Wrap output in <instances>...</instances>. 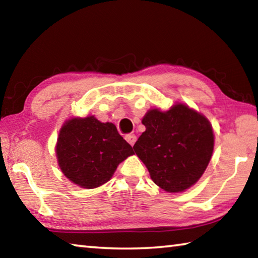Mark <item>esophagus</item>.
I'll return each instance as SVG.
<instances>
[{
	"instance_id": "1",
	"label": "esophagus",
	"mask_w": 258,
	"mask_h": 258,
	"mask_svg": "<svg viewBox=\"0 0 258 258\" xmlns=\"http://www.w3.org/2000/svg\"><path fill=\"white\" fill-rule=\"evenodd\" d=\"M125 140L130 143L131 146H134L135 141H137V137H135L134 134H127V135H126V137H125Z\"/></svg>"
}]
</instances>
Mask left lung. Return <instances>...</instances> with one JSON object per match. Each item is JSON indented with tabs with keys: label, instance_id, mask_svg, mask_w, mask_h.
Wrapping results in <instances>:
<instances>
[{
	"label": "left lung",
	"instance_id": "left-lung-1",
	"mask_svg": "<svg viewBox=\"0 0 258 258\" xmlns=\"http://www.w3.org/2000/svg\"><path fill=\"white\" fill-rule=\"evenodd\" d=\"M146 126L133 146L151 180L165 191L189 189L206 171L214 150V131L203 113L177 102L166 111L148 110Z\"/></svg>",
	"mask_w": 258,
	"mask_h": 258
}]
</instances>
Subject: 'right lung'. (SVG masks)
Here are the masks:
<instances>
[{
	"label": "right lung",
	"instance_id": "obj_1",
	"mask_svg": "<svg viewBox=\"0 0 258 258\" xmlns=\"http://www.w3.org/2000/svg\"><path fill=\"white\" fill-rule=\"evenodd\" d=\"M55 154L61 172L69 181L94 189L110 180L117 166L133 155V150L112 123L87 116L64 121Z\"/></svg>",
	"mask_w": 258,
	"mask_h": 258
}]
</instances>
